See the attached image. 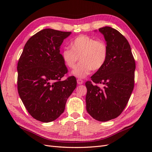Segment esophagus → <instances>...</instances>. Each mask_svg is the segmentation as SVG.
<instances>
[{"label":"esophagus","mask_w":152,"mask_h":152,"mask_svg":"<svg viewBox=\"0 0 152 152\" xmlns=\"http://www.w3.org/2000/svg\"><path fill=\"white\" fill-rule=\"evenodd\" d=\"M77 84H79V85L83 84V80H82V79H77Z\"/></svg>","instance_id":"esophagus-1"}]
</instances>
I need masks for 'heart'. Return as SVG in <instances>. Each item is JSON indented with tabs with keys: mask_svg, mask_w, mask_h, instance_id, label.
<instances>
[{
	"mask_svg": "<svg viewBox=\"0 0 152 152\" xmlns=\"http://www.w3.org/2000/svg\"><path fill=\"white\" fill-rule=\"evenodd\" d=\"M70 45L71 49H64L61 56L65 65L72 69L75 68L80 59L81 61L72 72L77 78L84 79L92 70H100L107 62L108 45L102 39L82 35L73 40Z\"/></svg>",
	"mask_w": 152,
	"mask_h": 152,
	"instance_id": "heart-1",
	"label": "heart"
}]
</instances>
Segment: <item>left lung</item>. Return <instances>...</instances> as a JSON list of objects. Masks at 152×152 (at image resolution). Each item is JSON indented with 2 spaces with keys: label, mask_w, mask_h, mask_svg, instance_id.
Returning <instances> with one entry per match:
<instances>
[{
  "label": "left lung",
  "mask_w": 152,
  "mask_h": 152,
  "mask_svg": "<svg viewBox=\"0 0 152 152\" xmlns=\"http://www.w3.org/2000/svg\"><path fill=\"white\" fill-rule=\"evenodd\" d=\"M108 45L104 65L92 76L95 84L87 81L86 110L95 120L106 122L120 115L129 99L134 85L136 64L130 45L125 37L110 26L99 29Z\"/></svg>",
  "instance_id": "8db88e82"
}]
</instances>
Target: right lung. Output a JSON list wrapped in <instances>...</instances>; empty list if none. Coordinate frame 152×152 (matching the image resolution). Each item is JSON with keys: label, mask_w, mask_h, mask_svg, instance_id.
<instances>
[{"label": "right lung", "mask_w": 152, "mask_h": 152, "mask_svg": "<svg viewBox=\"0 0 152 152\" xmlns=\"http://www.w3.org/2000/svg\"><path fill=\"white\" fill-rule=\"evenodd\" d=\"M70 31L44 29L27 41L18 63V91L32 117L50 122L63 113L76 88L74 76L61 80L68 69L60 46Z\"/></svg>", "instance_id": "1"}]
</instances>
